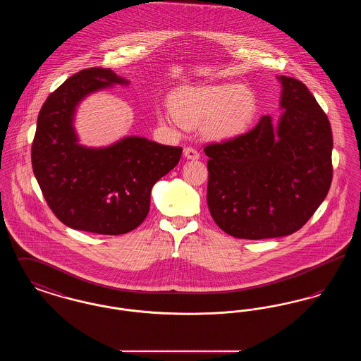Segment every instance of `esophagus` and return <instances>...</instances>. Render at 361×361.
<instances>
[{"label": "esophagus", "mask_w": 361, "mask_h": 361, "mask_svg": "<svg viewBox=\"0 0 361 361\" xmlns=\"http://www.w3.org/2000/svg\"><path fill=\"white\" fill-rule=\"evenodd\" d=\"M184 157H185L187 159H199L200 154H199V152L195 150L193 147H187V149H184Z\"/></svg>", "instance_id": "obj_1"}]
</instances>
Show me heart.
<instances>
[{
  "label": "heart",
  "mask_w": 361,
  "mask_h": 361,
  "mask_svg": "<svg viewBox=\"0 0 361 361\" xmlns=\"http://www.w3.org/2000/svg\"><path fill=\"white\" fill-rule=\"evenodd\" d=\"M173 111L159 112V121L180 126L204 123L214 139H234L245 134L258 114L256 93L238 82L184 86L171 97Z\"/></svg>",
  "instance_id": "obj_1"
}]
</instances>
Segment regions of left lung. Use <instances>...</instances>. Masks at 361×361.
Here are the masks:
<instances>
[{
    "label": "left lung",
    "instance_id": "8db88e82",
    "mask_svg": "<svg viewBox=\"0 0 361 361\" xmlns=\"http://www.w3.org/2000/svg\"><path fill=\"white\" fill-rule=\"evenodd\" d=\"M281 115L249 133L212 143L207 204L224 233L242 240L290 235L309 221L331 184L333 135L307 86L277 77Z\"/></svg>",
    "mask_w": 361,
    "mask_h": 361
}]
</instances>
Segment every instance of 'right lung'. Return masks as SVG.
<instances>
[{
	"mask_svg": "<svg viewBox=\"0 0 361 361\" xmlns=\"http://www.w3.org/2000/svg\"><path fill=\"white\" fill-rule=\"evenodd\" d=\"M128 80L92 68L71 75L43 104L32 143V169L55 216L70 228L126 234L145 221L155 183L172 171L181 147L124 137L103 147L80 143L74 127L80 104L92 93Z\"/></svg>",
	"mask_w": 361,
	"mask_h": 361,
	"instance_id": "add662e5",
	"label": "right lung"
}]
</instances>
